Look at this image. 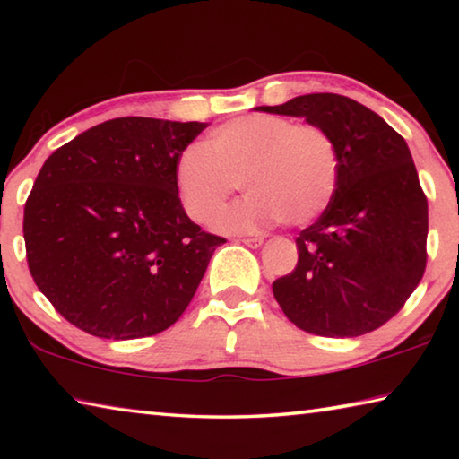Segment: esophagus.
<instances>
[{"label":"esophagus","instance_id":"34e87169","mask_svg":"<svg viewBox=\"0 0 459 459\" xmlns=\"http://www.w3.org/2000/svg\"><path fill=\"white\" fill-rule=\"evenodd\" d=\"M240 243L251 247V248H259L263 245V238L261 237H248V238H240Z\"/></svg>","mask_w":459,"mask_h":459}]
</instances>
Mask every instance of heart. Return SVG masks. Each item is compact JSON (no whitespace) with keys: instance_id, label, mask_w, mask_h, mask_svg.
Wrapping results in <instances>:
<instances>
[{"instance_id":"heart-1","label":"heart","mask_w":459,"mask_h":459,"mask_svg":"<svg viewBox=\"0 0 459 459\" xmlns=\"http://www.w3.org/2000/svg\"><path fill=\"white\" fill-rule=\"evenodd\" d=\"M338 147L314 123L275 115H243L216 127L206 145L178 155L176 186L192 221L211 222L240 188L247 196L216 219L222 232H257L283 221H316L336 192Z\"/></svg>"}]
</instances>
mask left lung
<instances>
[{"instance_id":"left-lung-1","label":"left lung","mask_w":459,"mask_h":459,"mask_svg":"<svg viewBox=\"0 0 459 459\" xmlns=\"http://www.w3.org/2000/svg\"><path fill=\"white\" fill-rule=\"evenodd\" d=\"M255 108L324 127L340 160L328 208L295 238L298 265L273 281L277 304L316 336L380 328L405 306L427 263V198L405 139L368 107L333 92Z\"/></svg>"}]
</instances>
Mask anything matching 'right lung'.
I'll use <instances>...</instances> for the list:
<instances>
[{
    "label": "right lung",
    "mask_w": 459,
    "mask_h": 459,
    "mask_svg": "<svg viewBox=\"0 0 459 459\" xmlns=\"http://www.w3.org/2000/svg\"><path fill=\"white\" fill-rule=\"evenodd\" d=\"M206 123L119 117L58 147L24 208L28 267L54 309L99 338L169 328L222 237L186 214L176 161Z\"/></svg>",
    "instance_id": "right-lung-1"
}]
</instances>
